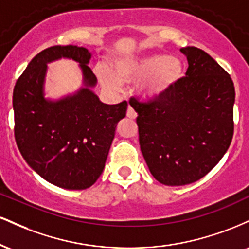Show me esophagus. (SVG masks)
Returning a JSON list of instances; mask_svg holds the SVG:
<instances>
[{"label": "esophagus", "mask_w": 249, "mask_h": 249, "mask_svg": "<svg viewBox=\"0 0 249 249\" xmlns=\"http://www.w3.org/2000/svg\"><path fill=\"white\" fill-rule=\"evenodd\" d=\"M126 116H127V118H130V119H136L137 113H136V111H134L132 107H127V111H126Z\"/></svg>", "instance_id": "esophagus-1"}]
</instances>
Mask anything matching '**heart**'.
Masks as SVG:
<instances>
[{
	"label": "heart",
	"instance_id": "obj_1",
	"mask_svg": "<svg viewBox=\"0 0 249 249\" xmlns=\"http://www.w3.org/2000/svg\"><path fill=\"white\" fill-rule=\"evenodd\" d=\"M112 71L101 69L98 76L107 88L118 89L121 82L144 81L141 91L147 98H157L170 91L182 78L184 63L166 53H151L139 57H119L112 63Z\"/></svg>",
	"mask_w": 249,
	"mask_h": 249
}]
</instances>
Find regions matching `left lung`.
Returning <instances> with one entry per match:
<instances>
[{
    "instance_id": "left-lung-1",
    "label": "left lung",
    "mask_w": 249,
    "mask_h": 249,
    "mask_svg": "<svg viewBox=\"0 0 249 249\" xmlns=\"http://www.w3.org/2000/svg\"><path fill=\"white\" fill-rule=\"evenodd\" d=\"M186 75L153 101L131 98L139 144L148 170L161 184L201 179L221 160L233 138L235 90L231 76L196 47L180 49Z\"/></svg>"
}]
</instances>
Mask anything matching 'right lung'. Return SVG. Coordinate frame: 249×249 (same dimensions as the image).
<instances>
[{"instance_id":"right-lung-1","label":"right lung","mask_w":249,"mask_h":249,"mask_svg":"<svg viewBox=\"0 0 249 249\" xmlns=\"http://www.w3.org/2000/svg\"><path fill=\"white\" fill-rule=\"evenodd\" d=\"M61 58L79 63L83 87L59 100L45 98L47 64ZM91 53L77 45H55L31 59L13 93L17 147L43 179L67 190L92 186L104 170L118 122L127 103L108 105L92 91L97 85L89 67Z\"/></svg>"}]
</instances>
